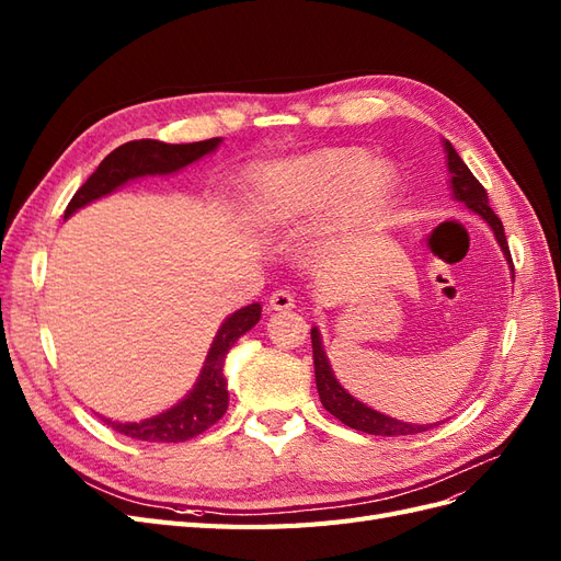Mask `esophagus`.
Masks as SVG:
<instances>
[{
  "mask_svg": "<svg viewBox=\"0 0 561 561\" xmlns=\"http://www.w3.org/2000/svg\"><path fill=\"white\" fill-rule=\"evenodd\" d=\"M268 309L271 311H290L295 309V297L290 290H276L268 297Z\"/></svg>",
  "mask_w": 561,
  "mask_h": 561,
  "instance_id": "34e87169",
  "label": "esophagus"
}]
</instances>
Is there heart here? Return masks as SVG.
I'll return each mask as SVG.
<instances>
[{
  "mask_svg": "<svg viewBox=\"0 0 561 561\" xmlns=\"http://www.w3.org/2000/svg\"><path fill=\"white\" fill-rule=\"evenodd\" d=\"M398 173L358 149H330L271 165L254 178L245 213L262 229H290L342 201L351 213H371L393 196Z\"/></svg>",
  "mask_w": 561,
  "mask_h": 561,
  "instance_id": "heart-1",
  "label": "heart"
}]
</instances>
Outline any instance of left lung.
Segmentation results:
<instances>
[{"label": "left lung", "instance_id": "1", "mask_svg": "<svg viewBox=\"0 0 561 561\" xmlns=\"http://www.w3.org/2000/svg\"><path fill=\"white\" fill-rule=\"evenodd\" d=\"M443 147L447 154L451 196L456 201H461L466 208L478 213L484 219L489 229L494 231V239L501 245L505 260H507V264H511V271H513V257H511V250H507L503 222L496 217V213L489 208V196L484 192V186L478 182V178L468 171V165L461 161V157L456 154L451 142L445 140ZM513 278H515V274H513ZM311 344H313V367H316V386H318L320 402L332 416L342 421L344 426L369 433V435H414V433H423V431L435 426V423H428V426H419V423L398 421L393 416H386L377 410H371V407H367L358 398H353L348 390L336 381L330 358L325 355V348H322V336H320L318 328H311Z\"/></svg>", "mask_w": 561, "mask_h": 561}]
</instances>
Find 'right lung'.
Returning <instances> with one entry per match:
<instances>
[{
  "label": "right lung",
  "mask_w": 561,
  "mask_h": 561,
  "mask_svg": "<svg viewBox=\"0 0 561 561\" xmlns=\"http://www.w3.org/2000/svg\"><path fill=\"white\" fill-rule=\"evenodd\" d=\"M222 145V138H210L203 142L190 145H165L159 140H133L116 147L95 168V173L79 186L65 208V219L72 217L79 208L89 203L110 196L118 186L128 184L130 180L147 175H173L190 163L203 159L210 151ZM262 318V307L257 301L231 313L222 325H219L213 344L208 348L206 363L201 367V375L194 388L186 393L171 410L145 421H112L105 419L107 426L133 439H145V443H184L208 431L215 421H219L227 412L229 390L225 377V360L231 346L239 339L257 325Z\"/></svg>",
  "instance_id": "right-lung-1"
}]
</instances>
